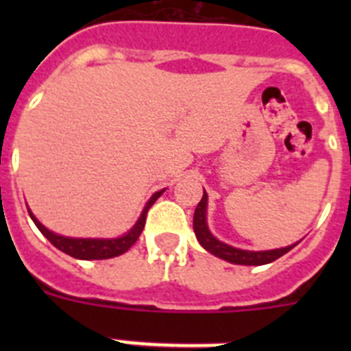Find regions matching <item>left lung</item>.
<instances>
[{
  "mask_svg": "<svg viewBox=\"0 0 351 351\" xmlns=\"http://www.w3.org/2000/svg\"><path fill=\"white\" fill-rule=\"evenodd\" d=\"M193 230L197 235L198 243L204 250H207L209 253H213L214 256L218 258L226 260V262L235 263V265H265V263H271L274 260H278L280 256H283L285 253L295 247L297 244H290V246L278 247V250H267V251H247V250H239V247L230 246V244L221 243L219 239L214 237L210 234L209 226H207V193L204 190L202 200L198 202L197 209L193 214Z\"/></svg>",
  "mask_w": 351,
  "mask_h": 351,
  "instance_id": "8db88e82",
  "label": "left lung"
}]
</instances>
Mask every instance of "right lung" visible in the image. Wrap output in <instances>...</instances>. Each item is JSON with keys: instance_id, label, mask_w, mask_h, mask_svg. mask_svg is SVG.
Returning a JSON list of instances; mask_svg holds the SVG:
<instances>
[{"instance_id": "right-lung-1", "label": "right lung", "mask_w": 351, "mask_h": 351, "mask_svg": "<svg viewBox=\"0 0 351 351\" xmlns=\"http://www.w3.org/2000/svg\"><path fill=\"white\" fill-rule=\"evenodd\" d=\"M165 190H160L153 195V197L149 198L145 207L142 209L141 218L137 219V223L126 232L125 235H121V237H112V239H80V237H64V235L54 234L52 230L45 228L42 223L36 219V216L31 213V209H27L29 213L31 219L35 221L36 228L42 232L45 237L51 241L52 246H56L60 251L66 253V255L73 256V258L79 260H105V258H114V256H119L123 253L130 250L133 244L137 243V239L141 237L142 230H144L145 225V216H147L149 207L153 206L156 202L158 198L161 197Z\"/></svg>"}]
</instances>
